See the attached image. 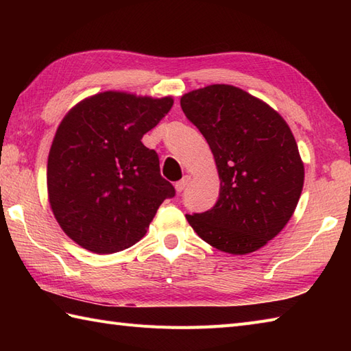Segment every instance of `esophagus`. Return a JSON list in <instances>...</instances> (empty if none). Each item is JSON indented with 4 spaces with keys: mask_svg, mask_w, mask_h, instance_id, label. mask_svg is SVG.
<instances>
[{
    "mask_svg": "<svg viewBox=\"0 0 351 351\" xmlns=\"http://www.w3.org/2000/svg\"><path fill=\"white\" fill-rule=\"evenodd\" d=\"M190 180H191V178H190V176H184L181 181H178V182L175 184V190H176L178 193H181V191H184V190H185V187H187V185H189Z\"/></svg>",
    "mask_w": 351,
    "mask_h": 351,
    "instance_id": "34e87169",
    "label": "esophagus"
}]
</instances>
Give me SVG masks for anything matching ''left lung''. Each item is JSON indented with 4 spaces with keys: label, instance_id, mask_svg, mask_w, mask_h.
<instances>
[{
    "label": "left lung",
    "instance_id": "left-lung-1",
    "mask_svg": "<svg viewBox=\"0 0 351 351\" xmlns=\"http://www.w3.org/2000/svg\"><path fill=\"white\" fill-rule=\"evenodd\" d=\"M181 107L202 132L220 178L210 211L187 217L204 241L247 255L285 228L303 190L304 167L283 117L243 88L213 84L185 93Z\"/></svg>",
    "mask_w": 351,
    "mask_h": 351
}]
</instances>
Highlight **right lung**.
I'll list each match as a JSON object with an SVG mask.
<instances>
[{
    "label": "right lung",
    "mask_w": 351,
    "mask_h": 351,
    "mask_svg": "<svg viewBox=\"0 0 351 351\" xmlns=\"http://www.w3.org/2000/svg\"><path fill=\"white\" fill-rule=\"evenodd\" d=\"M173 98L107 90L63 117L48 155L51 210L63 232L98 255L140 241L175 189L141 138L166 116Z\"/></svg>",
    "instance_id": "right-lung-1"
}]
</instances>
